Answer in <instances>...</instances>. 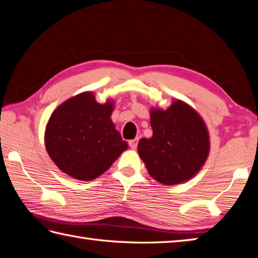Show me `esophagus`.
<instances>
[{
    "label": "esophagus",
    "instance_id": "1",
    "mask_svg": "<svg viewBox=\"0 0 258 258\" xmlns=\"http://www.w3.org/2000/svg\"><path fill=\"white\" fill-rule=\"evenodd\" d=\"M138 143H139V139H134V140H131L128 141V144L132 149H136L138 148Z\"/></svg>",
    "mask_w": 258,
    "mask_h": 258
}]
</instances>
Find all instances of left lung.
I'll use <instances>...</instances> for the list:
<instances>
[{
    "label": "left lung",
    "instance_id": "left-lung-1",
    "mask_svg": "<svg viewBox=\"0 0 258 258\" xmlns=\"http://www.w3.org/2000/svg\"><path fill=\"white\" fill-rule=\"evenodd\" d=\"M151 139L140 140L141 159L153 179L165 185L189 180L209 153V135L203 118L189 105L176 100L168 109H151Z\"/></svg>",
    "mask_w": 258,
    "mask_h": 258
}]
</instances>
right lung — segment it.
I'll use <instances>...</instances> for the list:
<instances>
[{"instance_id":"obj_1","label":"right lung","mask_w":258,"mask_h":258,"mask_svg":"<svg viewBox=\"0 0 258 258\" xmlns=\"http://www.w3.org/2000/svg\"><path fill=\"white\" fill-rule=\"evenodd\" d=\"M113 103L98 104L92 93L66 100L52 113L44 142L58 168L75 179L89 181L110 168L127 149L110 119Z\"/></svg>"}]
</instances>
